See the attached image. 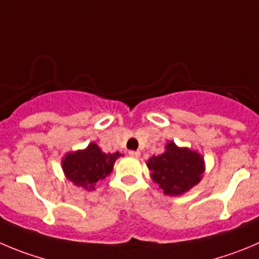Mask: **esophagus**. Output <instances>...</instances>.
<instances>
[{
    "label": "esophagus",
    "mask_w": 259,
    "mask_h": 259,
    "mask_svg": "<svg viewBox=\"0 0 259 259\" xmlns=\"http://www.w3.org/2000/svg\"><path fill=\"white\" fill-rule=\"evenodd\" d=\"M129 156L135 157V158H137V157L141 156V153H139V152H138V151H129Z\"/></svg>",
    "instance_id": "obj_1"
}]
</instances>
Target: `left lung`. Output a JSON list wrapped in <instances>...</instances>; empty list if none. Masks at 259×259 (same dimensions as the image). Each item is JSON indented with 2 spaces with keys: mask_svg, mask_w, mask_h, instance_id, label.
Returning a JSON list of instances; mask_svg holds the SVG:
<instances>
[{
  "mask_svg": "<svg viewBox=\"0 0 259 259\" xmlns=\"http://www.w3.org/2000/svg\"><path fill=\"white\" fill-rule=\"evenodd\" d=\"M152 179L167 195H180L197 185L202 179L203 158L188 148H179L170 142L166 152L153 156L147 163Z\"/></svg>",
  "mask_w": 259,
  "mask_h": 259,
  "instance_id": "left-lung-1",
  "label": "left lung"
}]
</instances>
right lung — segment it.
<instances>
[{
    "label": "right lung",
    "mask_w": 259,
    "mask_h": 259,
    "mask_svg": "<svg viewBox=\"0 0 259 259\" xmlns=\"http://www.w3.org/2000/svg\"><path fill=\"white\" fill-rule=\"evenodd\" d=\"M121 154L103 153L97 144L92 143L84 151L67 153L62 167L67 179L87 190H93L112 171L116 158Z\"/></svg>",
    "instance_id": "obj_1"
}]
</instances>
